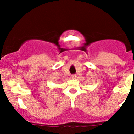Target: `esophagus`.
Listing matches in <instances>:
<instances>
[{
  "mask_svg": "<svg viewBox=\"0 0 134 134\" xmlns=\"http://www.w3.org/2000/svg\"><path fill=\"white\" fill-rule=\"evenodd\" d=\"M72 79H76V75H72Z\"/></svg>",
  "mask_w": 134,
  "mask_h": 134,
  "instance_id": "1",
  "label": "esophagus"
}]
</instances>
